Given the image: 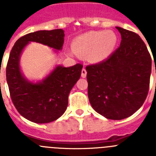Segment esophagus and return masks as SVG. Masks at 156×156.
<instances>
[{"label": "esophagus", "mask_w": 156, "mask_h": 156, "mask_svg": "<svg viewBox=\"0 0 156 156\" xmlns=\"http://www.w3.org/2000/svg\"><path fill=\"white\" fill-rule=\"evenodd\" d=\"M81 76H82L83 78H85V77L87 76V71L84 68L83 69L82 72H81Z\"/></svg>", "instance_id": "esophagus-1"}]
</instances>
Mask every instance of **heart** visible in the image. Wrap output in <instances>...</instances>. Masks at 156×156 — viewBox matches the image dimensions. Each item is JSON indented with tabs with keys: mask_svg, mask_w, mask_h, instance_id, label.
<instances>
[{
	"mask_svg": "<svg viewBox=\"0 0 156 156\" xmlns=\"http://www.w3.org/2000/svg\"><path fill=\"white\" fill-rule=\"evenodd\" d=\"M117 44V36L112 31H90L76 37L73 50L78 55H88L92 62L108 58Z\"/></svg>",
	"mask_w": 156,
	"mask_h": 156,
	"instance_id": "1",
	"label": "heart"
}]
</instances>
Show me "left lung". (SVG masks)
<instances>
[{
    "mask_svg": "<svg viewBox=\"0 0 156 156\" xmlns=\"http://www.w3.org/2000/svg\"><path fill=\"white\" fill-rule=\"evenodd\" d=\"M120 46L104 61L86 67L88 98L94 109L120 120L142 106L149 90L151 58L139 35L116 27Z\"/></svg>",
    "mask_w": 156,
    "mask_h": 156,
    "instance_id": "left-lung-1",
    "label": "left lung"
}]
</instances>
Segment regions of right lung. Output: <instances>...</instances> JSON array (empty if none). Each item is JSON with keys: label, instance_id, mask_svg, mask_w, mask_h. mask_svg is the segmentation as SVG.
Listing matches in <instances>:
<instances>
[{"label": "right lung", "instance_id": "obj_1", "mask_svg": "<svg viewBox=\"0 0 156 156\" xmlns=\"http://www.w3.org/2000/svg\"><path fill=\"white\" fill-rule=\"evenodd\" d=\"M64 30H39L20 37L11 51L6 67V79L11 98L20 115L36 123H48L62 116L68 105L70 90L80 79L83 66H56L38 83L27 80L20 71L19 58L30 42H37L62 50Z\"/></svg>", "mask_w": 156, "mask_h": 156}]
</instances>
